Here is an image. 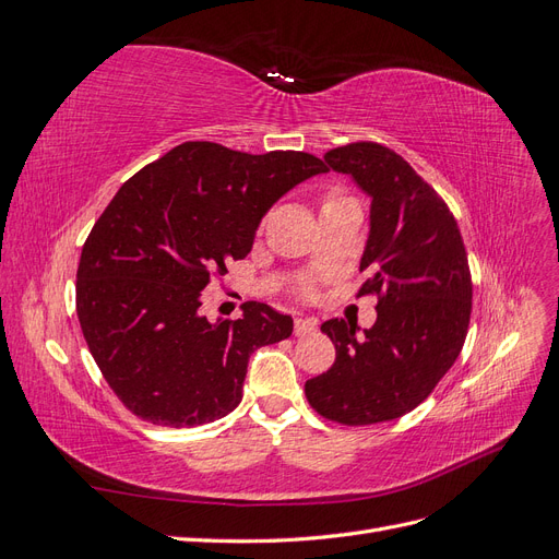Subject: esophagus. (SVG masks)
<instances>
[{
	"mask_svg": "<svg viewBox=\"0 0 559 559\" xmlns=\"http://www.w3.org/2000/svg\"><path fill=\"white\" fill-rule=\"evenodd\" d=\"M314 331H317V319H312V317H298V319H296L294 333H296L298 337L310 335V333H314Z\"/></svg>",
	"mask_w": 559,
	"mask_h": 559,
	"instance_id": "1",
	"label": "esophagus"
}]
</instances>
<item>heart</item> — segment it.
<instances>
[{
    "label": "heart",
    "instance_id": "b5f03b06",
    "mask_svg": "<svg viewBox=\"0 0 559 559\" xmlns=\"http://www.w3.org/2000/svg\"><path fill=\"white\" fill-rule=\"evenodd\" d=\"M329 198H335V193H329V195H326V200H329ZM298 292H300L302 296H312V294H314V289H312V284H310V282H300Z\"/></svg>",
    "mask_w": 559,
    "mask_h": 559
}]
</instances>
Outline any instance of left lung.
Instances as JSON below:
<instances>
[{
  "label": "left lung",
  "mask_w": 559,
  "mask_h": 559,
  "mask_svg": "<svg viewBox=\"0 0 559 559\" xmlns=\"http://www.w3.org/2000/svg\"><path fill=\"white\" fill-rule=\"evenodd\" d=\"M373 198L359 296L378 298V319H329L333 366L306 382L312 408L345 427L415 411L460 357L471 321L473 282L460 226L445 200L378 142H352L324 156Z\"/></svg>",
  "instance_id": "obj_1"
}]
</instances>
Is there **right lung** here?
Returning <instances> with one entry per match:
<instances>
[{"instance_id": "right-lung-1", "label": "right lung", "mask_w": 559, "mask_h": 559, "mask_svg": "<svg viewBox=\"0 0 559 559\" xmlns=\"http://www.w3.org/2000/svg\"><path fill=\"white\" fill-rule=\"evenodd\" d=\"M326 170L302 151L183 142L118 189L81 249L76 314L132 415L183 429L238 408L251 352L289 337L294 319L247 300L240 319L212 324L202 289L247 257L286 191Z\"/></svg>"}]
</instances>
